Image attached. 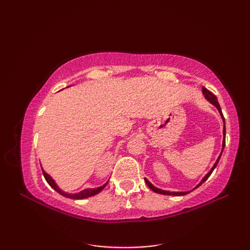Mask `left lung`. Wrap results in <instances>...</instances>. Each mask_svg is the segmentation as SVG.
<instances>
[{
	"label": "left lung",
	"mask_w": 250,
	"mask_h": 250,
	"mask_svg": "<svg viewBox=\"0 0 250 250\" xmlns=\"http://www.w3.org/2000/svg\"><path fill=\"white\" fill-rule=\"evenodd\" d=\"M202 90H203V94L205 95V98L209 101V102L211 103V104H214L217 108H218V110H219V113H220V115H221V118H222V120H224V124H225V118H224V115H222V111H221V108H220V105H219V103H218V100H217V98L215 97V95L211 93L209 90H207L206 88H202ZM225 145H226V124H225V125H224V143H222V151H224V148H225ZM222 151H221V153H222ZM221 153H220V156H219V158L217 159V161H216V163L214 164V167H211V169L210 171L207 173L206 175H205V177L201 180V183L196 186V187L194 188V189H196L198 187H200V186L203 184L204 182H206L207 180V178H208L209 176H210V174L213 173V171L215 169V167H217V164H218V162H219V159H220V157H221ZM145 182H146V184H147V186L148 187H149L152 191H155V192H157V193H160V194H166V195H186V194H188L190 191H187V192H171V191H164V190H161V189H158V188H156L155 186L153 185H151L149 182H148V180L145 178Z\"/></svg>",
	"instance_id": "1"
}]
</instances>
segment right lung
Instances as JSON below:
<instances>
[{
	"instance_id": "obj_1",
	"label": "right lung",
	"mask_w": 250,
	"mask_h": 250,
	"mask_svg": "<svg viewBox=\"0 0 250 250\" xmlns=\"http://www.w3.org/2000/svg\"><path fill=\"white\" fill-rule=\"evenodd\" d=\"M43 175H44L45 179L47 180V183H48V184L50 185V187L54 188V189L57 191V192H59L61 195L65 196V198H70V199H74V200L86 199V198H89V196H92V195L98 194L99 192H101V191H102V190L105 188V186L107 185V183H106L105 185L102 186V187L97 188V189H84V190L81 191V192H78V193H76V194H70V193H66V192H64V191H62L61 189L58 188V186H57L56 183L54 182V179H52V178L49 176V175L44 171V169H43Z\"/></svg>"
}]
</instances>
